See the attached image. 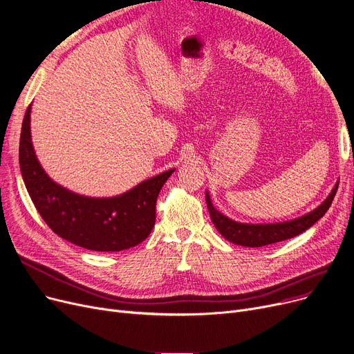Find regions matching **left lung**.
<instances>
[{
    "label": "left lung",
    "instance_id": "8db88e82",
    "mask_svg": "<svg viewBox=\"0 0 354 354\" xmlns=\"http://www.w3.org/2000/svg\"><path fill=\"white\" fill-rule=\"evenodd\" d=\"M337 187H339V180L335 184L333 189H331L330 194L326 197V200L320 205H317L313 212L303 214L297 218L281 221V223L252 224V223L234 221L230 217L224 216L223 213L214 209L210 194L207 190H205V203H207V207H209V213L214 227L225 240L239 245H244V247H263V245H268V244L296 237L303 232H306L307 228H310L326 214L328 207L331 205V201H333L336 196Z\"/></svg>",
    "mask_w": 354,
    "mask_h": 354
}]
</instances>
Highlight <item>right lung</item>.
Returning a JSON list of instances; mask_svg holds the SVG:
<instances>
[{"label":"right lung","mask_w":354,"mask_h":354,"mask_svg":"<svg viewBox=\"0 0 354 354\" xmlns=\"http://www.w3.org/2000/svg\"><path fill=\"white\" fill-rule=\"evenodd\" d=\"M31 106L19 137V169L39 216L64 240L93 252H121L144 241L156 223V201L176 169L114 197H88L55 183L41 167L31 140Z\"/></svg>","instance_id":"right-lung-1"}]
</instances>
